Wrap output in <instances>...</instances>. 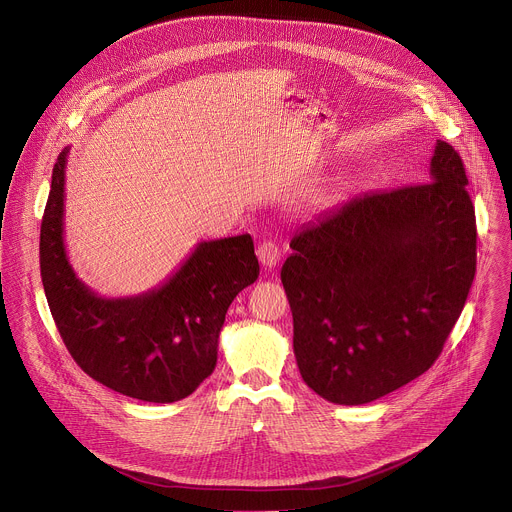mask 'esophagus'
I'll return each mask as SVG.
<instances>
[{"instance_id": "obj_1", "label": "esophagus", "mask_w": 512, "mask_h": 512, "mask_svg": "<svg viewBox=\"0 0 512 512\" xmlns=\"http://www.w3.org/2000/svg\"><path fill=\"white\" fill-rule=\"evenodd\" d=\"M257 257L265 269H273L281 261V249L275 241H263L257 247Z\"/></svg>"}]
</instances>
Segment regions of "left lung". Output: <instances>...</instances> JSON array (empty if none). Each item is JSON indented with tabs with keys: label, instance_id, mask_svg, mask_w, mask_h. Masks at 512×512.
Instances as JSON below:
<instances>
[{
	"label": "left lung",
	"instance_id": "left-lung-1",
	"mask_svg": "<svg viewBox=\"0 0 512 512\" xmlns=\"http://www.w3.org/2000/svg\"><path fill=\"white\" fill-rule=\"evenodd\" d=\"M466 185L460 154L438 140L430 183L356 195L293 235L281 283L315 394L368 404L436 362L476 273Z\"/></svg>",
	"mask_w": 512,
	"mask_h": 512
}]
</instances>
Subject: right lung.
<instances>
[{
	"mask_svg": "<svg viewBox=\"0 0 512 512\" xmlns=\"http://www.w3.org/2000/svg\"><path fill=\"white\" fill-rule=\"evenodd\" d=\"M68 150L54 164L40 231V271L56 327L74 362L106 388L154 404L183 400L213 374L225 313L259 277L253 239L203 241L160 287L134 297H100L66 257Z\"/></svg>",
	"mask_w": 512,
	"mask_h": 512,
	"instance_id": "1",
	"label": "right lung"
}]
</instances>
